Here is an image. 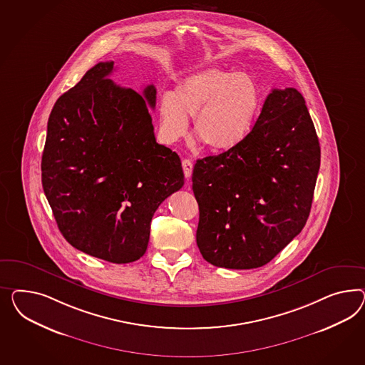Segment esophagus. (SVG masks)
<instances>
[{
  "label": "esophagus",
  "mask_w": 365,
  "mask_h": 365,
  "mask_svg": "<svg viewBox=\"0 0 365 365\" xmlns=\"http://www.w3.org/2000/svg\"><path fill=\"white\" fill-rule=\"evenodd\" d=\"M182 168H183V173H185V177H191V173H192V162L190 159H183L182 160Z\"/></svg>",
  "instance_id": "obj_1"
}]
</instances>
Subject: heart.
Here are the masks:
<instances>
[{
    "mask_svg": "<svg viewBox=\"0 0 365 365\" xmlns=\"http://www.w3.org/2000/svg\"><path fill=\"white\" fill-rule=\"evenodd\" d=\"M257 81L223 68L197 70L180 79L158 105L159 133L166 143L192 133L211 150H228L246 138L260 108Z\"/></svg>",
    "mask_w": 365,
    "mask_h": 365,
    "instance_id": "b5f03b06",
    "label": "heart"
}]
</instances>
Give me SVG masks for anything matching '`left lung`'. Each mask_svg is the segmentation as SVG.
<instances>
[{
  "mask_svg": "<svg viewBox=\"0 0 365 365\" xmlns=\"http://www.w3.org/2000/svg\"><path fill=\"white\" fill-rule=\"evenodd\" d=\"M319 168V138L303 96L272 89L246 138L194 166L202 257L232 269L271 262L306 226Z\"/></svg>",
  "mask_w": 365,
  "mask_h": 365,
  "instance_id": "1",
  "label": "left lung"
}]
</instances>
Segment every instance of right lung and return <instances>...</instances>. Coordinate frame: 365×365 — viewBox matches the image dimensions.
I'll list each match as a JSON object with an SVG mask.
<instances>
[{
    "label": "right lung",
    "mask_w": 365,
    "mask_h": 365,
    "mask_svg": "<svg viewBox=\"0 0 365 365\" xmlns=\"http://www.w3.org/2000/svg\"><path fill=\"white\" fill-rule=\"evenodd\" d=\"M114 62H99L62 94L48 120L42 187L61 234L79 251L110 263H130L148 250L159 205L182 188L177 153L158 145L148 106L115 85Z\"/></svg>",
    "instance_id": "obj_1"
}]
</instances>
